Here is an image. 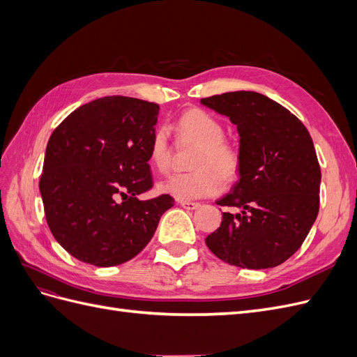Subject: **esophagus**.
I'll return each mask as SVG.
<instances>
[{"instance_id": "esophagus-1", "label": "esophagus", "mask_w": 357, "mask_h": 357, "mask_svg": "<svg viewBox=\"0 0 357 357\" xmlns=\"http://www.w3.org/2000/svg\"><path fill=\"white\" fill-rule=\"evenodd\" d=\"M180 205L185 210H197L199 207V202H193V201H180Z\"/></svg>"}]
</instances>
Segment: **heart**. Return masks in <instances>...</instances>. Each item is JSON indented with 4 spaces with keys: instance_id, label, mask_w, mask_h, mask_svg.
<instances>
[{
    "instance_id": "heart-1",
    "label": "heart",
    "mask_w": 357,
    "mask_h": 357,
    "mask_svg": "<svg viewBox=\"0 0 357 357\" xmlns=\"http://www.w3.org/2000/svg\"><path fill=\"white\" fill-rule=\"evenodd\" d=\"M178 129L183 137L201 146L193 159V168L197 169L186 174H174L159 183V192L180 201L218 195L225 188V178H234L240 167L238 153L223 142V125L211 114L193 109L180 117ZM149 162L158 172H165L169 168L171 149L165 128H159L152 138Z\"/></svg>"
}]
</instances>
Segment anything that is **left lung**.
<instances>
[{
	"instance_id": "1",
	"label": "left lung",
	"mask_w": 357,
	"mask_h": 357,
	"mask_svg": "<svg viewBox=\"0 0 357 357\" xmlns=\"http://www.w3.org/2000/svg\"><path fill=\"white\" fill-rule=\"evenodd\" d=\"M229 117L240 135L238 180L219 205L222 223L205 238L223 262L274 268L294 255L319 213L321 172L307 128L268 96L236 91L199 101Z\"/></svg>"
}]
</instances>
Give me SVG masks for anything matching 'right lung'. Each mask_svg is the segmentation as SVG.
<instances>
[{
    "label": "right lung",
    "mask_w": 357,
    "mask_h": 357,
    "mask_svg": "<svg viewBox=\"0 0 357 357\" xmlns=\"http://www.w3.org/2000/svg\"><path fill=\"white\" fill-rule=\"evenodd\" d=\"M159 105L104 96L74 110L46 147L40 193L55 240L82 262L114 266L137 256L169 195L143 201L153 185L149 149Z\"/></svg>",
    "instance_id": "1"
}]
</instances>
